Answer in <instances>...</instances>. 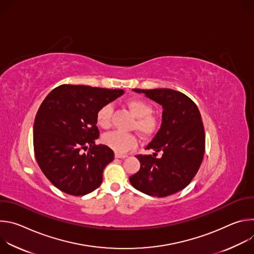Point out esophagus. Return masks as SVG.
<instances>
[{
    "label": "esophagus",
    "instance_id": "obj_1",
    "mask_svg": "<svg viewBox=\"0 0 254 254\" xmlns=\"http://www.w3.org/2000/svg\"><path fill=\"white\" fill-rule=\"evenodd\" d=\"M127 155H122V154L116 153V158H117V159H125V158H127Z\"/></svg>",
    "mask_w": 254,
    "mask_h": 254
}]
</instances>
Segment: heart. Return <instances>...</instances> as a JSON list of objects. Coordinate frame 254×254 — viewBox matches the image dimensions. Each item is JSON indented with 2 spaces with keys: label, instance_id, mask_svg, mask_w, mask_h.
I'll use <instances>...</instances> for the list:
<instances>
[{
  "label": "heart",
  "instance_id": "b5f03b06",
  "mask_svg": "<svg viewBox=\"0 0 254 254\" xmlns=\"http://www.w3.org/2000/svg\"><path fill=\"white\" fill-rule=\"evenodd\" d=\"M126 105L136 119L134 122L135 130L142 136H149L155 132L158 127L157 119L152 116L153 108L149 102L140 98H131ZM113 107L111 104L101 106L96 113V125L101 128H108L111 126ZM102 141L118 154H126L136 146V139L132 134L124 131L108 132L102 136Z\"/></svg>",
  "mask_w": 254,
  "mask_h": 254
}]
</instances>
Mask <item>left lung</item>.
Listing matches in <instances>:
<instances>
[{
    "instance_id": "1",
    "label": "left lung",
    "mask_w": 254,
    "mask_h": 254,
    "mask_svg": "<svg viewBox=\"0 0 254 254\" xmlns=\"http://www.w3.org/2000/svg\"><path fill=\"white\" fill-rule=\"evenodd\" d=\"M163 107L162 125L146 147L153 155H138L139 171L129 177L136 190L166 197L186 188L197 174L205 151V131L197 105L182 92L168 88L132 89ZM159 151L161 158H156Z\"/></svg>"
}]
</instances>
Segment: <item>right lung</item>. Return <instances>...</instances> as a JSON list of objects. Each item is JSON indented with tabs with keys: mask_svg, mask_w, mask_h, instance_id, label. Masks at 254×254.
Wrapping results in <instances>:
<instances>
[{
	"mask_svg": "<svg viewBox=\"0 0 254 254\" xmlns=\"http://www.w3.org/2000/svg\"><path fill=\"white\" fill-rule=\"evenodd\" d=\"M125 93L87 85L63 84L43 100L35 118L34 152L50 182L62 192L83 196L97 189L115 154L99 136L96 113ZM88 149L85 154L82 150Z\"/></svg>",
	"mask_w": 254,
	"mask_h": 254,
	"instance_id": "1",
	"label": "right lung"
}]
</instances>
